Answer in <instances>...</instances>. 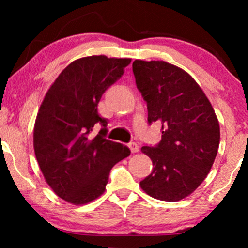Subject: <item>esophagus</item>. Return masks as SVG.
Returning <instances> with one entry per match:
<instances>
[{
    "label": "esophagus",
    "mask_w": 248,
    "mask_h": 248,
    "mask_svg": "<svg viewBox=\"0 0 248 248\" xmlns=\"http://www.w3.org/2000/svg\"><path fill=\"white\" fill-rule=\"evenodd\" d=\"M128 148H129L130 152L132 153L139 152V146H138V143H135V142H130V143H128Z\"/></svg>",
    "instance_id": "1"
}]
</instances>
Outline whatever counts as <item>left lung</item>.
Returning <instances> with one entry per match:
<instances>
[{"mask_svg": "<svg viewBox=\"0 0 248 248\" xmlns=\"http://www.w3.org/2000/svg\"><path fill=\"white\" fill-rule=\"evenodd\" d=\"M136 87L147 102L148 122L162 124V140L141 152L153 161L141 189L177 202L203 183L217 156L220 128L205 93L189 73L163 61L133 62Z\"/></svg>", "mask_w": 248, "mask_h": 248, "instance_id": "left-lung-1", "label": "left lung"}]
</instances>
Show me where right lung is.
<instances>
[{
    "instance_id": "1",
    "label": "right lung",
    "mask_w": 248,
    "mask_h": 248,
    "mask_svg": "<svg viewBox=\"0 0 248 248\" xmlns=\"http://www.w3.org/2000/svg\"><path fill=\"white\" fill-rule=\"evenodd\" d=\"M130 58L90 56L67 65L42 101L33 127V149L45 181L58 197L82 205L106 190L109 171L130 155L105 139L107 120L98 114L102 94L124 75ZM98 123V136L93 134Z\"/></svg>"
}]
</instances>
